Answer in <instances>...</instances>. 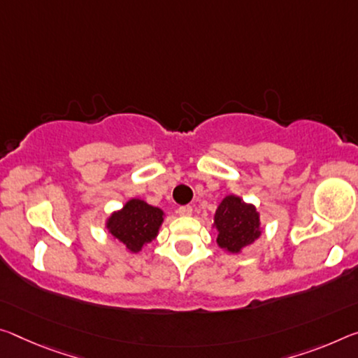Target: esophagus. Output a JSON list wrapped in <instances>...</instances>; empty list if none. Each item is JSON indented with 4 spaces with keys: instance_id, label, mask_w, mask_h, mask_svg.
Returning a JSON list of instances; mask_svg holds the SVG:
<instances>
[{
    "instance_id": "34e87169",
    "label": "esophagus",
    "mask_w": 358,
    "mask_h": 358,
    "mask_svg": "<svg viewBox=\"0 0 358 358\" xmlns=\"http://www.w3.org/2000/svg\"><path fill=\"white\" fill-rule=\"evenodd\" d=\"M178 213H180V217H191V215H192V207L191 206L180 207L178 208Z\"/></svg>"
}]
</instances>
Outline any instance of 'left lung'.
<instances>
[{
	"label": "left lung",
	"mask_w": 358,
	"mask_h": 358,
	"mask_svg": "<svg viewBox=\"0 0 358 358\" xmlns=\"http://www.w3.org/2000/svg\"><path fill=\"white\" fill-rule=\"evenodd\" d=\"M212 228L217 231L218 247L232 255L242 253L263 234L257 207L236 194L224 196L218 203Z\"/></svg>",
	"instance_id": "8db88e82"
}]
</instances>
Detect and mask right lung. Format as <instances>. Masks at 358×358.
<instances>
[{
    "instance_id": "right-lung-1",
    "label": "right lung",
    "mask_w": 358,
    "mask_h": 358,
    "mask_svg": "<svg viewBox=\"0 0 358 358\" xmlns=\"http://www.w3.org/2000/svg\"><path fill=\"white\" fill-rule=\"evenodd\" d=\"M164 217V210L134 197L106 218L105 228L113 239L122 243L126 252L138 253L156 239Z\"/></svg>"
}]
</instances>
